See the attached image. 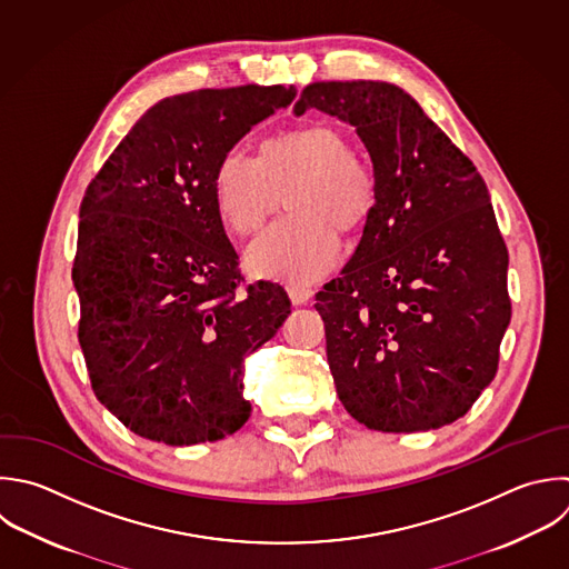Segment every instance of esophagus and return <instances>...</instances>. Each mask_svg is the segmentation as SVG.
I'll return each instance as SVG.
<instances>
[{
  "label": "esophagus",
  "mask_w": 569,
  "mask_h": 569,
  "mask_svg": "<svg viewBox=\"0 0 569 569\" xmlns=\"http://www.w3.org/2000/svg\"><path fill=\"white\" fill-rule=\"evenodd\" d=\"M287 291H289V298L293 305H307L313 298V291L302 284H291Z\"/></svg>",
  "instance_id": "esophagus-1"
}]
</instances>
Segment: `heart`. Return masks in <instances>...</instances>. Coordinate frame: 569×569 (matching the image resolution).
Returning <instances> with one entry per match:
<instances>
[{"instance_id": "b5f03b06", "label": "heart", "mask_w": 569, "mask_h": 569, "mask_svg": "<svg viewBox=\"0 0 569 569\" xmlns=\"http://www.w3.org/2000/svg\"><path fill=\"white\" fill-rule=\"evenodd\" d=\"M224 227L251 236L280 209L291 211L247 251L253 276L309 282L340 258V231L360 233L378 207V178L331 124L309 122L264 136L256 158L227 153L211 178Z\"/></svg>"}]
</instances>
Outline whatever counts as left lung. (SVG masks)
I'll return each instance as SVG.
<instances>
[{"mask_svg": "<svg viewBox=\"0 0 569 569\" xmlns=\"http://www.w3.org/2000/svg\"><path fill=\"white\" fill-rule=\"evenodd\" d=\"M351 124L378 207L342 276L316 293L345 409L378 431L465 416L498 369L511 318L507 247L471 160L387 82H313L293 107Z\"/></svg>", "mask_w": 569, "mask_h": 569, "instance_id": "8db88e82", "label": "left lung"}]
</instances>
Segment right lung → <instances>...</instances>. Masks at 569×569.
I'll return each mask as SVG.
<instances>
[{"mask_svg":"<svg viewBox=\"0 0 569 569\" xmlns=\"http://www.w3.org/2000/svg\"><path fill=\"white\" fill-rule=\"evenodd\" d=\"M293 98L282 84L164 98L84 193L78 338L98 400L142 438L213 442L251 416L244 356L276 336L291 302L264 280L240 293L211 178L253 124Z\"/></svg>","mask_w":569,"mask_h":569,"instance_id":"1","label":"right lung"}]
</instances>
